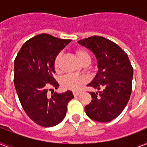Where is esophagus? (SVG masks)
Masks as SVG:
<instances>
[{
  "mask_svg": "<svg viewBox=\"0 0 147 147\" xmlns=\"http://www.w3.org/2000/svg\"><path fill=\"white\" fill-rule=\"evenodd\" d=\"M81 94V92H73V94H74V96H78L79 94Z\"/></svg>",
  "mask_w": 147,
  "mask_h": 147,
  "instance_id": "1",
  "label": "esophagus"
}]
</instances>
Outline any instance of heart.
<instances>
[{
  "mask_svg": "<svg viewBox=\"0 0 147 147\" xmlns=\"http://www.w3.org/2000/svg\"><path fill=\"white\" fill-rule=\"evenodd\" d=\"M76 55L78 57L79 62L84 65H88L91 62V56L89 53H88L85 49L82 48L76 49ZM61 54L57 55L54 61V66L56 70L59 69L60 59H61ZM85 82V78L79 75H75V74H69L62 78V86L65 88L70 90L77 91L82 87V85Z\"/></svg>",
  "mask_w": 147,
  "mask_h": 147,
  "instance_id": "obj_1",
  "label": "heart"
}]
</instances>
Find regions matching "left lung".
<instances>
[{"label":"left lung","instance_id":"8db88e82","mask_svg":"<svg viewBox=\"0 0 147 147\" xmlns=\"http://www.w3.org/2000/svg\"><path fill=\"white\" fill-rule=\"evenodd\" d=\"M81 46L94 53L98 71L88 86L103 91L90 92L92 100L85 107L88 117L98 122H109L123 111L130 99L134 71L127 54L116 43L94 36L79 40Z\"/></svg>","mask_w":147,"mask_h":147}]
</instances>
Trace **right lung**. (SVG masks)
I'll return each mask as SVG.
<instances>
[{"label": "right lung", "instance_id": "add662e5", "mask_svg": "<svg viewBox=\"0 0 147 147\" xmlns=\"http://www.w3.org/2000/svg\"><path fill=\"white\" fill-rule=\"evenodd\" d=\"M71 40L42 33L26 41L14 60V86L20 102L29 117L38 125L50 127L62 122L67 105L74 98L71 91L47 94L48 87L57 89L53 78L54 61Z\"/></svg>", "mask_w": 147, "mask_h": 147}]
</instances>
